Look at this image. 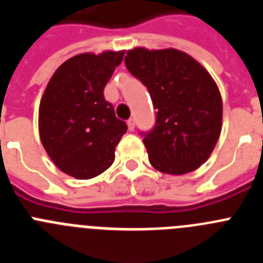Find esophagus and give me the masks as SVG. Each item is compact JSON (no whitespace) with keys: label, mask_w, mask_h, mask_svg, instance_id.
Wrapping results in <instances>:
<instances>
[{"label":"esophagus","mask_w":263,"mask_h":263,"mask_svg":"<svg viewBox=\"0 0 263 263\" xmlns=\"http://www.w3.org/2000/svg\"><path fill=\"white\" fill-rule=\"evenodd\" d=\"M134 126H136V120H134V118H129V120H127V127H129L130 132H133Z\"/></svg>","instance_id":"esophagus-1"}]
</instances>
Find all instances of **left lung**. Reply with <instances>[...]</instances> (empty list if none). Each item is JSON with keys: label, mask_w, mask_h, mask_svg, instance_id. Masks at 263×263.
I'll use <instances>...</instances> for the list:
<instances>
[{"label": "left lung", "mask_w": 263, "mask_h": 263, "mask_svg": "<svg viewBox=\"0 0 263 263\" xmlns=\"http://www.w3.org/2000/svg\"><path fill=\"white\" fill-rule=\"evenodd\" d=\"M125 64L146 85L157 109L154 129L143 138L152 166L170 175L199 168L222 126L221 95L210 72L176 48L136 47L126 52Z\"/></svg>", "instance_id": "8db88e82"}]
</instances>
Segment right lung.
<instances>
[{"label": "right lung", "mask_w": 263, "mask_h": 263, "mask_svg": "<svg viewBox=\"0 0 263 263\" xmlns=\"http://www.w3.org/2000/svg\"><path fill=\"white\" fill-rule=\"evenodd\" d=\"M125 51L79 53L53 72L39 104V137L55 166L76 179L103 174L126 133L104 99V88Z\"/></svg>", "instance_id": "add662e5"}]
</instances>
